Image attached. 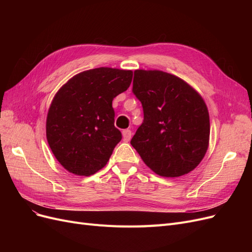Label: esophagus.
<instances>
[{"instance_id": "34e87169", "label": "esophagus", "mask_w": 252, "mask_h": 252, "mask_svg": "<svg viewBox=\"0 0 252 252\" xmlns=\"http://www.w3.org/2000/svg\"><path fill=\"white\" fill-rule=\"evenodd\" d=\"M123 140L125 141V142H128L129 140L131 139V131L129 130V129H124L123 130Z\"/></svg>"}]
</instances>
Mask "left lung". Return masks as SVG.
Segmentation results:
<instances>
[{"label": "left lung", "instance_id": "1", "mask_svg": "<svg viewBox=\"0 0 252 252\" xmlns=\"http://www.w3.org/2000/svg\"><path fill=\"white\" fill-rule=\"evenodd\" d=\"M132 93L142 103L144 121L130 144L144 163L165 178L192 171L209 144L203 97L185 81L161 70H135Z\"/></svg>", "mask_w": 252, "mask_h": 252}]
</instances>
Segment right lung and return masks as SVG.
<instances>
[{
    "mask_svg": "<svg viewBox=\"0 0 252 252\" xmlns=\"http://www.w3.org/2000/svg\"><path fill=\"white\" fill-rule=\"evenodd\" d=\"M131 81V70L100 67L74 75L60 88L48 110L46 136L66 170L88 177L107 164L122 140L112 100Z\"/></svg>",
    "mask_w": 252,
    "mask_h": 252,
    "instance_id": "right-lung-1",
    "label": "right lung"
}]
</instances>
